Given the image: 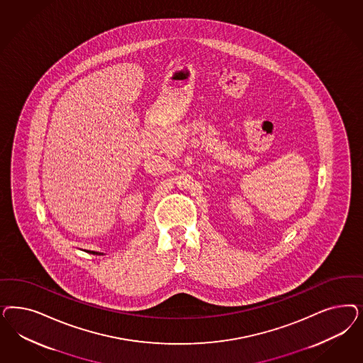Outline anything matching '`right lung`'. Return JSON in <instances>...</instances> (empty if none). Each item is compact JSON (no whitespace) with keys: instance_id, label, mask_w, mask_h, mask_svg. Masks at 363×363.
Returning a JSON list of instances; mask_svg holds the SVG:
<instances>
[{"instance_id":"add662e5","label":"right lung","mask_w":363,"mask_h":363,"mask_svg":"<svg viewBox=\"0 0 363 363\" xmlns=\"http://www.w3.org/2000/svg\"><path fill=\"white\" fill-rule=\"evenodd\" d=\"M86 252H89V254H94V255H103L101 252H96V251H86Z\"/></svg>"}]
</instances>
